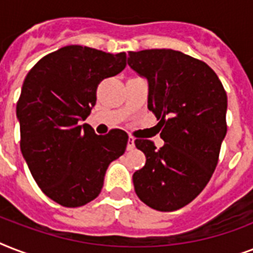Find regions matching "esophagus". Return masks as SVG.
Returning a JSON list of instances; mask_svg holds the SVG:
<instances>
[{
  "instance_id": "34e87169",
  "label": "esophagus",
  "mask_w": 253,
  "mask_h": 253,
  "mask_svg": "<svg viewBox=\"0 0 253 253\" xmlns=\"http://www.w3.org/2000/svg\"><path fill=\"white\" fill-rule=\"evenodd\" d=\"M134 148H135V139L132 138V136H130L128 140H127V151H132Z\"/></svg>"
}]
</instances>
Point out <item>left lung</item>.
Returning a JSON list of instances; mask_svg holds the SVG:
<instances>
[{
	"label": "left lung",
	"instance_id": "obj_1",
	"mask_svg": "<svg viewBox=\"0 0 253 253\" xmlns=\"http://www.w3.org/2000/svg\"><path fill=\"white\" fill-rule=\"evenodd\" d=\"M127 63L148 80V109L160 121L164 146L148 139L135 146L146 164L134 173L135 193L159 211L190 204L211 178L227 132V94L202 60L173 49L128 52Z\"/></svg>",
	"mask_w": 253,
	"mask_h": 253
}]
</instances>
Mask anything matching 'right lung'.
Listing matches in <instances>:
<instances>
[{
	"mask_svg": "<svg viewBox=\"0 0 253 253\" xmlns=\"http://www.w3.org/2000/svg\"><path fill=\"white\" fill-rule=\"evenodd\" d=\"M125 67V52L67 45L42 57L23 81L17 102L22 155L42 192L64 208L94 200L109 164L126 151L123 130L95 135L79 125L95 105L99 83Z\"/></svg>",
	"mask_w": 253,
	"mask_h": 253,
	"instance_id": "add662e5",
	"label": "right lung"
}]
</instances>
